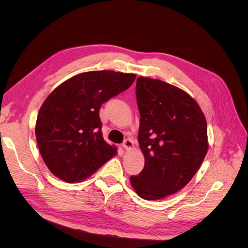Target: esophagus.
Wrapping results in <instances>:
<instances>
[{
    "label": "esophagus",
    "mask_w": 248,
    "mask_h": 248,
    "mask_svg": "<svg viewBox=\"0 0 248 248\" xmlns=\"http://www.w3.org/2000/svg\"><path fill=\"white\" fill-rule=\"evenodd\" d=\"M122 147H123L125 150H130V149H132V148H133V141H132V140L126 139V140L123 141Z\"/></svg>",
    "instance_id": "esophagus-1"
}]
</instances>
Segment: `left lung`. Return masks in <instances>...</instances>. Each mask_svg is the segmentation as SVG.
I'll use <instances>...</instances> for the list:
<instances>
[{"instance_id":"obj_1","label":"left lung","mask_w":248,"mask_h":248,"mask_svg":"<svg viewBox=\"0 0 248 248\" xmlns=\"http://www.w3.org/2000/svg\"><path fill=\"white\" fill-rule=\"evenodd\" d=\"M136 93L145 167L130 182L141 199L160 200L188 184L204 161L206 118L189 94L160 79L138 78Z\"/></svg>"}]
</instances>
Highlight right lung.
I'll use <instances>...</instances> for the list:
<instances>
[{
    "label": "right lung",
    "instance_id": "right-lung-1",
    "mask_svg": "<svg viewBox=\"0 0 248 248\" xmlns=\"http://www.w3.org/2000/svg\"><path fill=\"white\" fill-rule=\"evenodd\" d=\"M136 78L111 70L82 72L46 97L35 133L42 159L56 177L67 183L81 181L117 154V147L103 140L99 109Z\"/></svg>",
    "mask_w": 248,
    "mask_h": 248
}]
</instances>
